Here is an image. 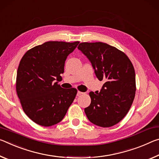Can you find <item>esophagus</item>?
I'll list each match as a JSON object with an SVG mask.
<instances>
[{
  "label": "esophagus",
  "mask_w": 159,
  "mask_h": 159,
  "mask_svg": "<svg viewBox=\"0 0 159 159\" xmlns=\"http://www.w3.org/2000/svg\"><path fill=\"white\" fill-rule=\"evenodd\" d=\"M83 92H80V91H78L77 92V96H80V95H82V94H83Z\"/></svg>",
  "instance_id": "34e87169"
}]
</instances>
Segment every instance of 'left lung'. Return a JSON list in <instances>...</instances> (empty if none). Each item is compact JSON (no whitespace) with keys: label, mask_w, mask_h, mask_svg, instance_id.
Wrapping results in <instances>:
<instances>
[{"label":"left lung","mask_w":159,"mask_h":159,"mask_svg":"<svg viewBox=\"0 0 159 159\" xmlns=\"http://www.w3.org/2000/svg\"><path fill=\"white\" fill-rule=\"evenodd\" d=\"M77 48L89 60L98 79L105 82L100 92H89L92 101L84 108L86 116L96 125H115L127 115L134 98L133 65L125 53L106 43L83 42Z\"/></svg>","instance_id":"8db88e82"}]
</instances>
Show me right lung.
<instances>
[{
	"mask_svg": "<svg viewBox=\"0 0 159 159\" xmlns=\"http://www.w3.org/2000/svg\"><path fill=\"white\" fill-rule=\"evenodd\" d=\"M79 41H47L26 52L17 69L16 92L23 111L36 124L49 127L61 122L76 97L58 82L67 56Z\"/></svg>",
	"mask_w": 159,
	"mask_h": 159,
	"instance_id": "obj_1",
	"label": "right lung"
}]
</instances>
